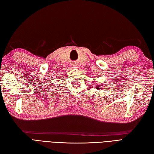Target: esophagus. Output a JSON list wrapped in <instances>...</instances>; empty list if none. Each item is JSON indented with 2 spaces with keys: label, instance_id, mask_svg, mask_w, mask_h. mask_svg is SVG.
<instances>
[{
  "label": "esophagus",
  "instance_id": "esophagus-1",
  "mask_svg": "<svg viewBox=\"0 0 154 154\" xmlns=\"http://www.w3.org/2000/svg\"><path fill=\"white\" fill-rule=\"evenodd\" d=\"M72 66L73 67H77V63H72Z\"/></svg>",
  "mask_w": 154,
  "mask_h": 154
}]
</instances>
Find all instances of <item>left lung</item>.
I'll list each match as a JSON object with an SVG mask.
<instances>
[{"label": "left lung", "instance_id": "obj_1", "mask_svg": "<svg viewBox=\"0 0 154 154\" xmlns=\"http://www.w3.org/2000/svg\"><path fill=\"white\" fill-rule=\"evenodd\" d=\"M93 84L94 85H96V87H96V89H99V90L103 88V86L100 85H96L95 81H93Z\"/></svg>", "mask_w": 154, "mask_h": 154}]
</instances>
